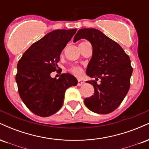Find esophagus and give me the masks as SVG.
<instances>
[{
  "label": "esophagus",
  "mask_w": 149,
  "mask_h": 149,
  "mask_svg": "<svg viewBox=\"0 0 149 149\" xmlns=\"http://www.w3.org/2000/svg\"><path fill=\"white\" fill-rule=\"evenodd\" d=\"M83 84V82L81 80H78V86H80V85H82Z\"/></svg>",
  "instance_id": "1"
}]
</instances>
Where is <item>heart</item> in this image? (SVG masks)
Here are the masks:
<instances>
[{
  "instance_id": "1",
  "label": "heart",
  "mask_w": 149,
  "mask_h": 149,
  "mask_svg": "<svg viewBox=\"0 0 149 149\" xmlns=\"http://www.w3.org/2000/svg\"><path fill=\"white\" fill-rule=\"evenodd\" d=\"M84 42H80V43L79 44V46L81 45L82 44L84 43ZM69 71L71 73V74L74 75V76H79L82 74V73H83V68L80 67V66H73L69 69Z\"/></svg>"
}]
</instances>
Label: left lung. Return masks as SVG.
I'll use <instances>...</instances> for the list:
<instances>
[{"label": "left lung", "mask_w": 149, "mask_h": 149, "mask_svg": "<svg viewBox=\"0 0 149 149\" xmlns=\"http://www.w3.org/2000/svg\"><path fill=\"white\" fill-rule=\"evenodd\" d=\"M81 38L87 39L92 45V57L86 73L95 78L88 82L93 85L95 92L85 99V104L97 113H110L120 105L130 87V59L120 45L100 31L82 29L78 31L73 42ZM98 79L100 84L97 83Z\"/></svg>", "instance_id": "1"}]
</instances>
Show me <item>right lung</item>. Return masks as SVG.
<instances>
[{
	"label": "right lung",
	"instance_id": "1",
	"mask_svg": "<svg viewBox=\"0 0 149 149\" xmlns=\"http://www.w3.org/2000/svg\"><path fill=\"white\" fill-rule=\"evenodd\" d=\"M76 31L49 32L31 45L19 60L15 77L19 95L36 115L47 117L57 113L64 103L66 89L78 83L69 73H61L59 79L50 76L59 68L57 63L61 51Z\"/></svg>",
	"mask_w": 149,
	"mask_h": 149
}]
</instances>
